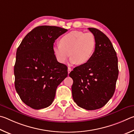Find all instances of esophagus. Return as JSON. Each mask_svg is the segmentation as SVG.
I'll return each mask as SVG.
<instances>
[{"label":"esophagus","mask_w":134,"mask_h":134,"mask_svg":"<svg viewBox=\"0 0 134 134\" xmlns=\"http://www.w3.org/2000/svg\"><path fill=\"white\" fill-rule=\"evenodd\" d=\"M71 68L68 67V74L71 72Z\"/></svg>","instance_id":"1"}]
</instances>
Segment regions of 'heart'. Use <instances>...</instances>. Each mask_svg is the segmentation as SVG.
Segmentation results:
<instances>
[{"mask_svg":"<svg viewBox=\"0 0 134 134\" xmlns=\"http://www.w3.org/2000/svg\"><path fill=\"white\" fill-rule=\"evenodd\" d=\"M95 48L96 39L92 33L74 30L63 35L59 44L54 46L53 50L59 62L65 63L70 55L72 64L83 65L92 59Z\"/></svg>","mask_w":134,"mask_h":134,"instance_id":"1","label":"heart"}]
</instances>
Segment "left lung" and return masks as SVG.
Masks as SVG:
<instances>
[{"label":"left lung","mask_w":134,"mask_h":134,"mask_svg":"<svg viewBox=\"0 0 134 134\" xmlns=\"http://www.w3.org/2000/svg\"><path fill=\"white\" fill-rule=\"evenodd\" d=\"M96 48L90 62L75 68L69 76L73 79L72 93L75 102L86 110L104 106L112 97L118 76V58L108 37L96 28Z\"/></svg>","instance_id":"left-lung-1"}]
</instances>
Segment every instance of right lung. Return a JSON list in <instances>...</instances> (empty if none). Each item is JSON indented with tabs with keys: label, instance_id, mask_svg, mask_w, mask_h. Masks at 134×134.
<instances>
[{
	"label": "right lung",
	"instance_id": "obj_1",
	"mask_svg": "<svg viewBox=\"0 0 134 134\" xmlns=\"http://www.w3.org/2000/svg\"><path fill=\"white\" fill-rule=\"evenodd\" d=\"M68 30L40 26L26 35L16 51L15 86L21 100L35 109L53 102L58 86L68 76V68L58 62L53 43Z\"/></svg>",
	"mask_w": 134,
	"mask_h": 134
}]
</instances>
